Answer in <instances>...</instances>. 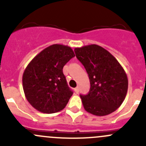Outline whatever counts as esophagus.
Instances as JSON below:
<instances>
[{"label":"esophagus","instance_id":"34e87169","mask_svg":"<svg viewBox=\"0 0 146 146\" xmlns=\"http://www.w3.org/2000/svg\"><path fill=\"white\" fill-rule=\"evenodd\" d=\"M74 91H75V92H76V94H78L79 92V88H78V87H77V88H76L74 89Z\"/></svg>","mask_w":146,"mask_h":146}]
</instances>
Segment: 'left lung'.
<instances>
[{
  "label": "left lung",
  "instance_id": "left-lung-1",
  "mask_svg": "<svg viewBox=\"0 0 146 146\" xmlns=\"http://www.w3.org/2000/svg\"><path fill=\"white\" fill-rule=\"evenodd\" d=\"M74 51L90 82L88 95H80L84 109L100 117L114 112L127 93L128 78L123 67L112 54L100 46L87 45Z\"/></svg>",
  "mask_w": 146,
  "mask_h": 146
}]
</instances>
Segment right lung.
<instances>
[{"mask_svg":"<svg viewBox=\"0 0 146 146\" xmlns=\"http://www.w3.org/2000/svg\"><path fill=\"white\" fill-rule=\"evenodd\" d=\"M75 54L68 46L53 44L38 54L23 73L25 95L35 109L46 114L64 110L73 95L63 68Z\"/></svg>","mask_w":146,"mask_h":146,"instance_id":"obj_1","label":"right lung"}]
</instances>
